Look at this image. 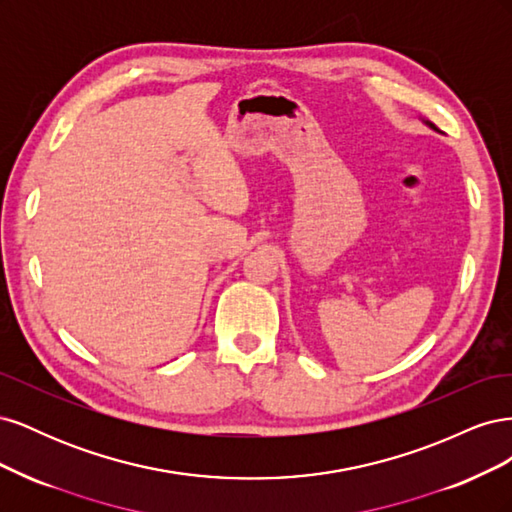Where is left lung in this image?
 Listing matches in <instances>:
<instances>
[{
    "mask_svg": "<svg viewBox=\"0 0 512 512\" xmlns=\"http://www.w3.org/2000/svg\"><path fill=\"white\" fill-rule=\"evenodd\" d=\"M427 126H429L431 130H436V126H433V123H429V121H427Z\"/></svg>",
    "mask_w": 512,
    "mask_h": 512,
    "instance_id": "1",
    "label": "left lung"
}]
</instances>
